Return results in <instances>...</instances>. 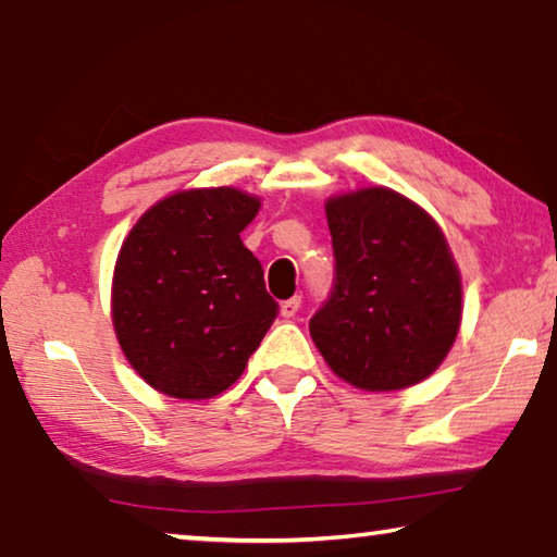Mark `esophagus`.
Masks as SVG:
<instances>
[{
  "instance_id": "esophagus-1",
  "label": "esophagus",
  "mask_w": 557,
  "mask_h": 557,
  "mask_svg": "<svg viewBox=\"0 0 557 557\" xmlns=\"http://www.w3.org/2000/svg\"><path fill=\"white\" fill-rule=\"evenodd\" d=\"M299 305H301V297H299V295L289 297L287 301H282V307H280V314L285 317V319H292V317H295V314L299 312Z\"/></svg>"
}]
</instances>
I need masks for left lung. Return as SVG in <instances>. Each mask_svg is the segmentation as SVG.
Here are the masks:
<instances>
[{
    "label": "left lung",
    "instance_id": "8db88e82",
    "mask_svg": "<svg viewBox=\"0 0 557 557\" xmlns=\"http://www.w3.org/2000/svg\"><path fill=\"white\" fill-rule=\"evenodd\" d=\"M334 289L309 319L319 354L361 391H403L445 361L461 324V277L435 219L385 186L332 196Z\"/></svg>",
    "mask_w": 557,
    "mask_h": 557
}]
</instances>
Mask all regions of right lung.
<instances>
[{
  "label": "right lung",
  "mask_w": 557,
  "mask_h": 557,
  "mask_svg": "<svg viewBox=\"0 0 557 557\" xmlns=\"http://www.w3.org/2000/svg\"><path fill=\"white\" fill-rule=\"evenodd\" d=\"M258 211L240 188H188L132 225L112 275V326L154 391L182 400L228 391L275 322L260 260L240 240Z\"/></svg>",
  "instance_id": "add662e5"
}]
</instances>
